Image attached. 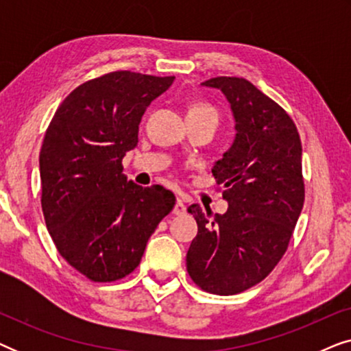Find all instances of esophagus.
<instances>
[{
    "instance_id": "obj_1",
    "label": "esophagus",
    "mask_w": 351,
    "mask_h": 351,
    "mask_svg": "<svg viewBox=\"0 0 351 351\" xmlns=\"http://www.w3.org/2000/svg\"><path fill=\"white\" fill-rule=\"evenodd\" d=\"M176 215H185L186 214V206L184 204V201L180 198H177V203L174 206V210H172Z\"/></svg>"
}]
</instances>
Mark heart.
<instances>
[{
    "instance_id": "b5f03b06",
    "label": "heart",
    "mask_w": 351,
    "mask_h": 351,
    "mask_svg": "<svg viewBox=\"0 0 351 351\" xmlns=\"http://www.w3.org/2000/svg\"><path fill=\"white\" fill-rule=\"evenodd\" d=\"M189 112H201V113H213V114H215V112H214V108H210L209 105H204V104H196V105H193V107H191Z\"/></svg>"
}]
</instances>
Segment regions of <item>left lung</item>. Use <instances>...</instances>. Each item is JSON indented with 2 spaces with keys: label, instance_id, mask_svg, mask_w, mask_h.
<instances>
[{
  "label": "left lung",
  "instance_id": "left-lung-1",
  "mask_svg": "<svg viewBox=\"0 0 351 351\" xmlns=\"http://www.w3.org/2000/svg\"><path fill=\"white\" fill-rule=\"evenodd\" d=\"M201 86L222 90L237 134L213 167L227 213L189 208L198 234L186 270L206 292L232 295L261 282L286 252L304 208L302 143L289 114L247 80L219 76Z\"/></svg>",
  "mask_w": 351,
  "mask_h": 351
}]
</instances>
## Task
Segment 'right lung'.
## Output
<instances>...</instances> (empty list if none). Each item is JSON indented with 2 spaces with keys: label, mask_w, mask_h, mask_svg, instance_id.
Instances as JSON below:
<instances>
[{
  "label": "right lung",
  "mask_w": 351,
  "mask_h": 351,
  "mask_svg": "<svg viewBox=\"0 0 351 351\" xmlns=\"http://www.w3.org/2000/svg\"><path fill=\"white\" fill-rule=\"evenodd\" d=\"M174 76L113 71L86 81L65 97L40 153L41 206L60 256L97 282L134 271L148 238L176 204L161 185L123 174V158L138 142L148 105Z\"/></svg>",
  "instance_id": "obj_1"
}]
</instances>
